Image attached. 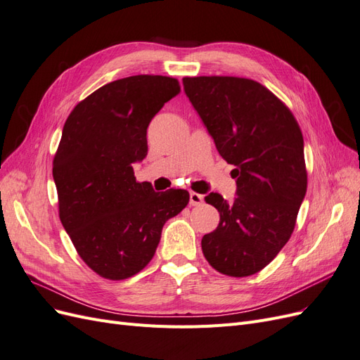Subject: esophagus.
I'll list each match as a JSON object with an SVG mask.
<instances>
[{
	"label": "esophagus",
	"instance_id": "1",
	"mask_svg": "<svg viewBox=\"0 0 360 360\" xmlns=\"http://www.w3.org/2000/svg\"><path fill=\"white\" fill-rule=\"evenodd\" d=\"M202 202H204V195L197 193V192L189 193V204L191 205H201Z\"/></svg>",
	"mask_w": 360,
	"mask_h": 360
}]
</instances>
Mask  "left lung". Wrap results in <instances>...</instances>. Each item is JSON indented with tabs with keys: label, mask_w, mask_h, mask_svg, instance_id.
<instances>
[{
	"label": "left lung",
	"mask_w": 360,
	"mask_h": 360,
	"mask_svg": "<svg viewBox=\"0 0 360 360\" xmlns=\"http://www.w3.org/2000/svg\"><path fill=\"white\" fill-rule=\"evenodd\" d=\"M183 86L219 155L236 167L233 202L219 193L205 197L221 219L202 237V254L224 275H254L288 242L307 193L300 127L252 79L197 76L183 78Z\"/></svg>",
	"instance_id": "left-lung-1"
}]
</instances>
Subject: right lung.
<instances>
[{
    "mask_svg": "<svg viewBox=\"0 0 360 360\" xmlns=\"http://www.w3.org/2000/svg\"><path fill=\"white\" fill-rule=\"evenodd\" d=\"M179 93V81L168 76H129L96 90L64 123L52 168L60 219L102 278L120 281L143 270L163 225L189 202L188 191L156 192L138 183L132 167L147 156L151 118Z\"/></svg>",
    "mask_w": 360,
    "mask_h": 360,
    "instance_id": "1",
    "label": "right lung"
}]
</instances>
